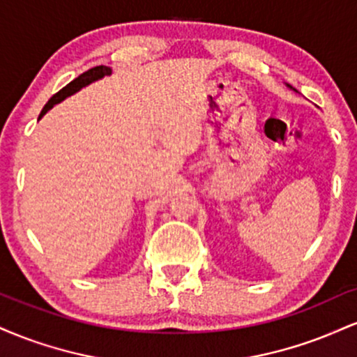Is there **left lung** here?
<instances>
[{"instance_id": "obj_1", "label": "left lung", "mask_w": 357, "mask_h": 357, "mask_svg": "<svg viewBox=\"0 0 357 357\" xmlns=\"http://www.w3.org/2000/svg\"><path fill=\"white\" fill-rule=\"evenodd\" d=\"M287 87H289V89H292V90H296V89H294V87H292V85H287ZM296 92H297V90H296Z\"/></svg>"}]
</instances>
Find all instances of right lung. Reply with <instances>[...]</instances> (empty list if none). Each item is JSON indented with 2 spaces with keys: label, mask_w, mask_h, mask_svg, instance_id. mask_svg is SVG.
<instances>
[{
  "label": "right lung",
  "mask_w": 357,
  "mask_h": 357,
  "mask_svg": "<svg viewBox=\"0 0 357 357\" xmlns=\"http://www.w3.org/2000/svg\"><path fill=\"white\" fill-rule=\"evenodd\" d=\"M110 73H112V68L105 67V65H99V67H93V68H90V70L84 72V73H82V75L77 77V79H73L70 84L65 85V87L61 89L60 92H56L55 96H53L52 99L48 100L47 104H45V107L42 109V112H40V117L38 119H42L45 114H47L48 110L53 107V105L60 104L61 100H65V99H67V97H70L75 92H79L80 89L87 87V85L92 84V82L104 79L105 75H110Z\"/></svg>",
  "instance_id": "1"
}]
</instances>
